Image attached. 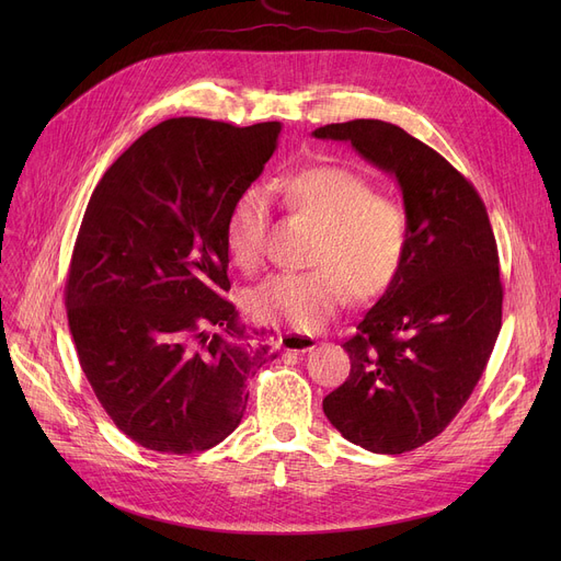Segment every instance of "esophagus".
<instances>
[{
    "mask_svg": "<svg viewBox=\"0 0 561 561\" xmlns=\"http://www.w3.org/2000/svg\"><path fill=\"white\" fill-rule=\"evenodd\" d=\"M279 345L286 352H296V355H305V352H311L316 347V336L305 334V332H284L279 336Z\"/></svg>",
    "mask_w": 561,
    "mask_h": 561,
    "instance_id": "34e87169",
    "label": "esophagus"
}]
</instances>
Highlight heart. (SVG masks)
Listing matches in <instances>:
<instances>
[{
    "label": "heart",
    "mask_w": 561,
    "mask_h": 561,
    "mask_svg": "<svg viewBox=\"0 0 561 561\" xmlns=\"http://www.w3.org/2000/svg\"><path fill=\"white\" fill-rule=\"evenodd\" d=\"M279 202L318 231L307 273H279L248 298V313L293 330H316L330 320L347 296L357 302L381 298L398 282L411 248L404 206L379 195L364 174L343 165H311L275 182ZM271 204L259 188L233 197L225 216V248L236 268L254 273L263 263Z\"/></svg>",
    "instance_id": "1"
}]
</instances>
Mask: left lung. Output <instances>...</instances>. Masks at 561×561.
<instances>
[{"mask_svg":"<svg viewBox=\"0 0 561 561\" xmlns=\"http://www.w3.org/2000/svg\"><path fill=\"white\" fill-rule=\"evenodd\" d=\"M313 136L396 174L409 214L404 268L343 343L350 375L322 400L350 444L402 455L453 423L486 368L503 325L493 229L476 186L398 125L350 121Z\"/></svg>","mask_w":561,"mask_h":561,"instance_id":"8db88e82","label":"left lung"}]
</instances>
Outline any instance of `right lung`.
I'll return each instance as SVG.
<instances>
[{
  "label": "right lung",
  "instance_id": "add662e5",
  "mask_svg": "<svg viewBox=\"0 0 561 561\" xmlns=\"http://www.w3.org/2000/svg\"><path fill=\"white\" fill-rule=\"evenodd\" d=\"M279 131L172 117L117 157L85 206L66 279L70 334L100 404L147 450L218 446L275 357L222 293L225 216Z\"/></svg>",
  "mask_w": 561,
  "mask_h": 561
}]
</instances>
